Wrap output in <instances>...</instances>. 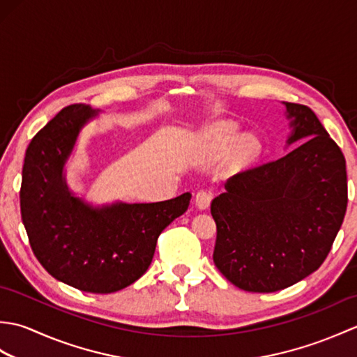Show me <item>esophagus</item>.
<instances>
[{
	"label": "esophagus",
	"instance_id": "1",
	"mask_svg": "<svg viewBox=\"0 0 357 357\" xmlns=\"http://www.w3.org/2000/svg\"><path fill=\"white\" fill-rule=\"evenodd\" d=\"M211 199H213V192L210 190H199L198 193H196V206H198V208L201 210H206L208 208Z\"/></svg>",
	"mask_w": 357,
	"mask_h": 357
}]
</instances>
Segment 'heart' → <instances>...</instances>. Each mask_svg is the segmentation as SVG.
Listing matches in <instances>:
<instances>
[{"mask_svg": "<svg viewBox=\"0 0 357 357\" xmlns=\"http://www.w3.org/2000/svg\"><path fill=\"white\" fill-rule=\"evenodd\" d=\"M236 138H238V127L233 123L213 124L202 133V141L213 147H227ZM241 149L245 155H252L256 150V141L253 138H250V136H247V138L242 139Z\"/></svg>", "mask_w": 357, "mask_h": 357, "instance_id": "b5f03b06", "label": "heart"}]
</instances>
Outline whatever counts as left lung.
Instances as JSON below:
<instances>
[{
    "instance_id": "left-lung-1",
    "label": "left lung",
    "mask_w": 357,
    "mask_h": 357,
    "mask_svg": "<svg viewBox=\"0 0 357 357\" xmlns=\"http://www.w3.org/2000/svg\"><path fill=\"white\" fill-rule=\"evenodd\" d=\"M287 155L234 174L211 201L213 262L241 290L273 293L321 267L344 222L345 158L314 112L284 102Z\"/></svg>"
}]
</instances>
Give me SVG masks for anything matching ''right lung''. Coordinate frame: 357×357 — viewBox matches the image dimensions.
Segmentation results:
<instances>
[{
  "label": "right lung",
  "instance_id": "add662e5",
  "mask_svg": "<svg viewBox=\"0 0 357 357\" xmlns=\"http://www.w3.org/2000/svg\"><path fill=\"white\" fill-rule=\"evenodd\" d=\"M95 116L89 105H67L33 136L22 165L20 204L30 247L47 273L81 291L105 294L147 271L159 234L185 213L192 195L102 207L77 198L64 165L81 128Z\"/></svg>",
  "mask_w": 357,
  "mask_h": 357
}]
</instances>
